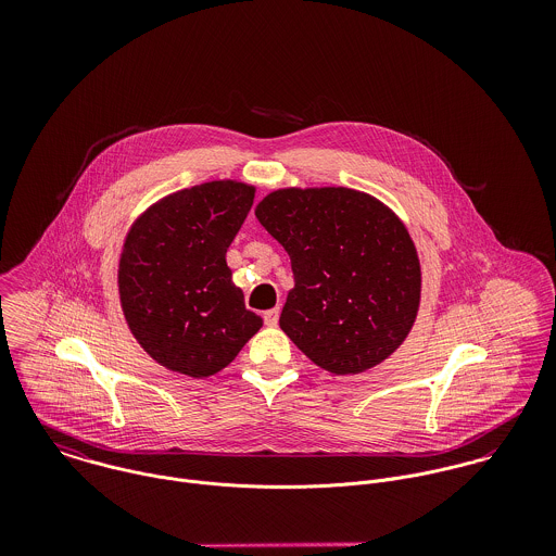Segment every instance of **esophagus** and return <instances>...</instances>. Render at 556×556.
<instances>
[{
  "label": "esophagus",
  "mask_w": 556,
  "mask_h": 556,
  "mask_svg": "<svg viewBox=\"0 0 556 556\" xmlns=\"http://www.w3.org/2000/svg\"><path fill=\"white\" fill-rule=\"evenodd\" d=\"M278 317H280L278 308H271V311H267V313L263 315V320H265L267 327H276V325H278Z\"/></svg>",
  "instance_id": "esophagus-1"
}]
</instances>
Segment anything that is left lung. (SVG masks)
I'll list each match as a JSON object with an SVG mask.
<instances>
[{"label": "left lung", "mask_w": 556, "mask_h": 556, "mask_svg": "<svg viewBox=\"0 0 556 556\" xmlns=\"http://www.w3.org/2000/svg\"><path fill=\"white\" fill-rule=\"evenodd\" d=\"M291 256L295 287L282 331L317 366L357 375L390 357L410 331L421 291L406 227L351 188H285L254 210Z\"/></svg>", "instance_id": "left-lung-1"}]
</instances>
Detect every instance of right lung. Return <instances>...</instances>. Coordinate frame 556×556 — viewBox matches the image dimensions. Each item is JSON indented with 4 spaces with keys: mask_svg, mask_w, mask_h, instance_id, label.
Wrapping results in <instances>:
<instances>
[{
    "mask_svg": "<svg viewBox=\"0 0 556 556\" xmlns=\"http://www.w3.org/2000/svg\"><path fill=\"white\" fill-rule=\"evenodd\" d=\"M252 201V186L207 181L164 197L132 225L119 258V300L160 366L205 379L261 329L227 265Z\"/></svg>",
    "mask_w": 556,
    "mask_h": 556,
    "instance_id": "1",
    "label": "right lung"
}]
</instances>
